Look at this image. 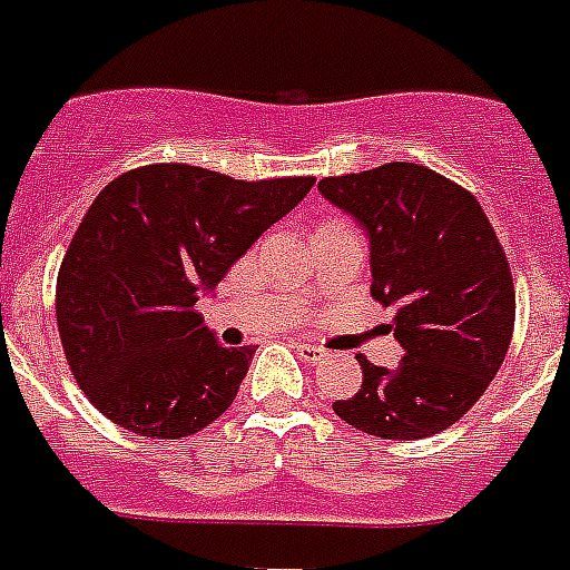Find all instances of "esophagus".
<instances>
[{
  "instance_id": "1",
  "label": "esophagus",
  "mask_w": 570,
  "mask_h": 570,
  "mask_svg": "<svg viewBox=\"0 0 570 570\" xmlns=\"http://www.w3.org/2000/svg\"><path fill=\"white\" fill-rule=\"evenodd\" d=\"M294 347H297L299 358H306L308 364H317V362H323V358H326V350H321L317 344H308V341H297Z\"/></svg>"
}]
</instances>
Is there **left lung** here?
<instances>
[{
  "label": "left lung",
  "instance_id": "1",
  "mask_svg": "<svg viewBox=\"0 0 570 570\" xmlns=\"http://www.w3.org/2000/svg\"><path fill=\"white\" fill-rule=\"evenodd\" d=\"M317 190L364 232L371 294L394 308L403 347L397 367L356 356L362 389L332 409L380 439H430L482 397L507 358L515 326L507 253L473 194L421 164L332 176Z\"/></svg>",
  "mask_w": 570,
  "mask_h": 570
}]
</instances>
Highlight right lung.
<instances>
[{"instance_id":"right-lung-1","label":"right lung","mask_w":570,"mask_h":570,"mask_svg":"<svg viewBox=\"0 0 570 570\" xmlns=\"http://www.w3.org/2000/svg\"><path fill=\"white\" fill-rule=\"evenodd\" d=\"M312 185L149 164L99 190L58 271L55 314L72 376L108 421L185 439L232 406L256 350L223 347L194 306Z\"/></svg>"}]
</instances>
